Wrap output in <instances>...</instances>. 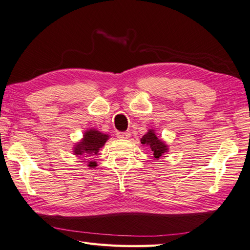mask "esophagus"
I'll return each mask as SVG.
<instances>
[{
    "label": "esophagus",
    "mask_w": 250,
    "mask_h": 250,
    "mask_svg": "<svg viewBox=\"0 0 250 250\" xmlns=\"http://www.w3.org/2000/svg\"><path fill=\"white\" fill-rule=\"evenodd\" d=\"M116 137H118L119 139H128V138L130 137V132L129 131H124V132L118 131L116 132Z\"/></svg>",
    "instance_id": "34e87169"
}]
</instances>
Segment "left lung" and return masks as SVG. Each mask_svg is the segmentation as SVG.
<instances>
[{
	"label": "left lung",
	"mask_w": 250,
	"mask_h": 250,
	"mask_svg": "<svg viewBox=\"0 0 250 250\" xmlns=\"http://www.w3.org/2000/svg\"><path fill=\"white\" fill-rule=\"evenodd\" d=\"M141 143L146 144V146H149L153 152L154 158L156 159L162 156L165 152H167V146L162 140L158 139L156 135L154 134V130H148L147 134L142 137Z\"/></svg>",
	"instance_id": "8db88e82"
}]
</instances>
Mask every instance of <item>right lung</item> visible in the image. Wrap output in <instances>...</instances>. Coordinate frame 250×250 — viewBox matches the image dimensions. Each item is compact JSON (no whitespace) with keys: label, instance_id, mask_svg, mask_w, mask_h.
Masks as SVG:
<instances>
[{"label":"right lung","instance_id":"1","mask_svg":"<svg viewBox=\"0 0 250 250\" xmlns=\"http://www.w3.org/2000/svg\"><path fill=\"white\" fill-rule=\"evenodd\" d=\"M108 140V136L102 134L95 129L87 130L84 134V138L82 141L78 143L75 147V154L76 155H96L106 141ZM95 162H90L88 167H95Z\"/></svg>","mask_w":250,"mask_h":250}]
</instances>
